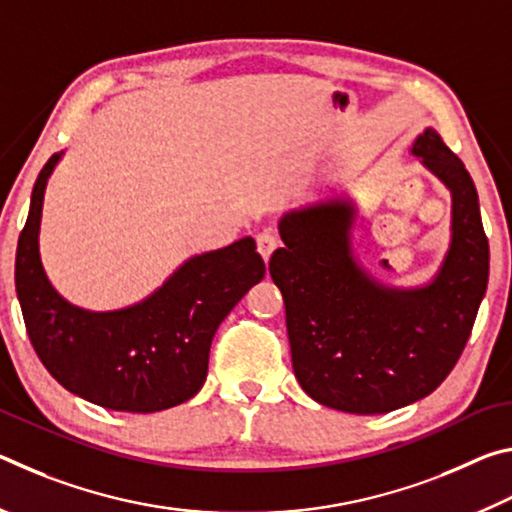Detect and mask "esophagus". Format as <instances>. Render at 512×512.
I'll use <instances>...</instances> for the list:
<instances>
[{
    "label": "esophagus",
    "mask_w": 512,
    "mask_h": 512,
    "mask_svg": "<svg viewBox=\"0 0 512 512\" xmlns=\"http://www.w3.org/2000/svg\"><path fill=\"white\" fill-rule=\"evenodd\" d=\"M277 246H280V239H277L275 232L264 230V232H259V235H257V250H259V255L266 259V262H268V257L273 255V250Z\"/></svg>",
    "instance_id": "34e87169"
}]
</instances>
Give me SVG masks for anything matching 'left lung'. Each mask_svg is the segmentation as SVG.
I'll return each instance as SVG.
<instances>
[{
  "label": "left lung",
  "mask_w": 512,
  "mask_h": 512,
  "mask_svg": "<svg viewBox=\"0 0 512 512\" xmlns=\"http://www.w3.org/2000/svg\"><path fill=\"white\" fill-rule=\"evenodd\" d=\"M452 192V246L422 289L381 287L350 250L354 205L320 198L282 216L268 271L287 309L302 391L345 413H388L436 391L470 339L488 289L490 246L461 158L427 128L413 144Z\"/></svg>",
  "instance_id": "1"
}]
</instances>
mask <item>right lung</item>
<instances>
[{
	"label": "right lung",
	"instance_id": "obj_1",
	"mask_svg": "<svg viewBox=\"0 0 512 512\" xmlns=\"http://www.w3.org/2000/svg\"><path fill=\"white\" fill-rule=\"evenodd\" d=\"M58 160L54 153L42 167L17 239L15 289L33 350L60 386L103 409L153 413L187 402L205 384L216 327L266 275L255 241L192 257L135 307L94 314L69 305L38 253L42 198Z\"/></svg>",
	"mask_w": 512,
	"mask_h": 512
}]
</instances>
